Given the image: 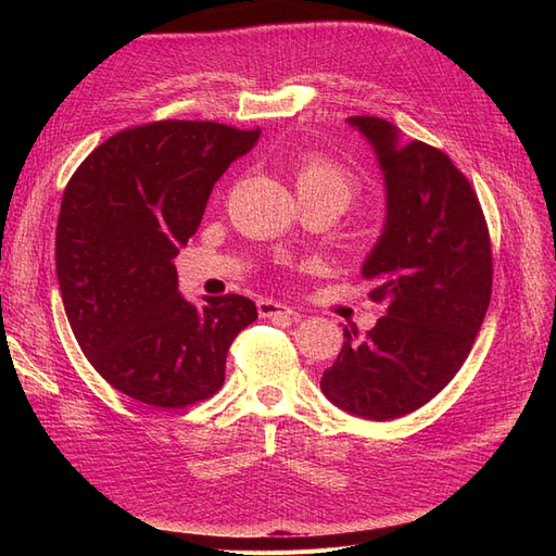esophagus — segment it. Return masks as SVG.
Masks as SVG:
<instances>
[{"mask_svg":"<svg viewBox=\"0 0 556 556\" xmlns=\"http://www.w3.org/2000/svg\"><path fill=\"white\" fill-rule=\"evenodd\" d=\"M257 311H260V317H290V319H296V315H299L290 306H285V304H280V301H274V299H260Z\"/></svg>","mask_w":556,"mask_h":556,"instance_id":"esophagus-1","label":"esophagus"}]
</instances>
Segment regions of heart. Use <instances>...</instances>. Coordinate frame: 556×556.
<instances>
[{"label": "heart", "instance_id": "b5f03b06", "mask_svg": "<svg viewBox=\"0 0 556 556\" xmlns=\"http://www.w3.org/2000/svg\"><path fill=\"white\" fill-rule=\"evenodd\" d=\"M357 188V176L327 155H308L296 166L299 197H331L345 206Z\"/></svg>", "mask_w": 556, "mask_h": 556}]
</instances>
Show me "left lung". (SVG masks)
<instances>
[{"label": "left lung", "instance_id": "8db88e82", "mask_svg": "<svg viewBox=\"0 0 556 556\" xmlns=\"http://www.w3.org/2000/svg\"><path fill=\"white\" fill-rule=\"evenodd\" d=\"M371 141L387 188V223L362 276L387 311L343 348L319 387L350 415L396 419L422 408L466 362L492 296V241L478 194L443 150L401 141L374 115L348 121Z\"/></svg>", "mask_w": 556, "mask_h": 556}]
</instances>
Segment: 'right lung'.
Returning a JSON list of instances; mask_svg holds the SVG:
<instances>
[{
	"label": "right lung",
	"instance_id": "add662e5",
	"mask_svg": "<svg viewBox=\"0 0 556 556\" xmlns=\"http://www.w3.org/2000/svg\"><path fill=\"white\" fill-rule=\"evenodd\" d=\"M260 129L160 121L113 134L64 188L55 266L83 355L117 392L185 408L225 382L231 341L257 319L248 296L178 294L174 257L197 231L213 185Z\"/></svg>",
	"mask_w": 556,
	"mask_h": 556
}]
</instances>
